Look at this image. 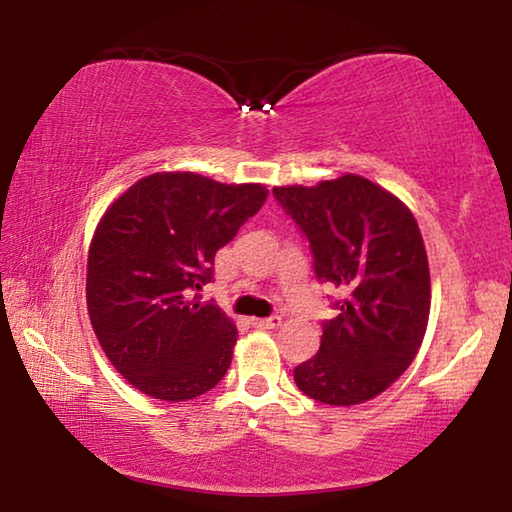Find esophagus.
<instances>
[{
	"label": "esophagus",
	"mask_w": 512,
	"mask_h": 512,
	"mask_svg": "<svg viewBox=\"0 0 512 512\" xmlns=\"http://www.w3.org/2000/svg\"><path fill=\"white\" fill-rule=\"evenodd\" d=\"M253 325L257 329H275L282 325V318L280 316H271V318H253Z\"/></svg>",
	"instance_id": "1"
}]
</instances>
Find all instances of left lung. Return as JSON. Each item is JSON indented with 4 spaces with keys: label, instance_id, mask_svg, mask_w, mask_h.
<instances>
[{
    "label": "left lung",
    "instance_id": "1",
    "mask_svg": "<svg viewBox=\"0 0 512 512\" xmlns=\"http://www.w3.org/2000/svg\"><path fill=\"white\" fill-rule=\"evenodd\" d=\"M273 194L307 235L316 275L345 296L339 316L323 323L316 357L293 379L323 404L368 402L411 366L427 332L431 277L418 221L357 173Z\"/></svg>",
    "mask_w": 512,
    "mask_h": 512
}]
</instances>
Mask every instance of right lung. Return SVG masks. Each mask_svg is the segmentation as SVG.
<instances>
[{
  "mask_svg": "<svg viewBox=\"0 0 512 512\" xmlns=\"http://www.w3.org/2000/svg\"><path fill=\"white\" fill-rule=\"evenodd\" d=\"M266 185H225L194 171L137 180L108 205L88 250L94 334L128 384L185 402L223 379L235 320L192 291L212 280L216 250L264 205Z\"/></svg>",
  "mask_w": 512,
  "mask_h": 512,
  "instance_id": "right-lung-1",
  "label": "right lung"
}]
</instances>
